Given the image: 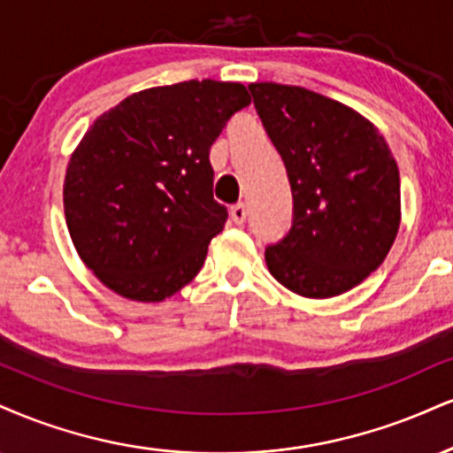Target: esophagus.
<instances>
[{
  "mask_svg": "<svg viewBox=\"0 0 453 453\" xmlns=\"http://www.w3.org/2000/svg\"><path fill=\"white\" fill-rule=\"evenodd\" d=\"M230 217H232V221L236 223V226H242V223L247 221V206H244L242 203L234 204L232 211H230Z\"/></svg>",
  "mask_w": 453,
  "mask_h": 453,
  "instance_id": "obj_1",
  "label": "esophagus"
}]
</instances>
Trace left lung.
<instances>
[{
  "instance_id": "1",
  "label": "left lung",
  "mask_w": 453,
  "mask_h": 453,
  "mask_svg": "<svg viewBox=\"0 0 453 453\" xmlns=\"http://www.w3.org/2000/svg\"><path fill=\"white\" fill-rule=\"evenodd\" d=\"M293 194V221L265 247L276 280L302 297L346 293L380 268L401 221V179L378 128L299 86H249Z\"/></svg>"
}]
</instances>
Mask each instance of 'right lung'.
I'll return each instance as SVG.
<instances>
[{"label":"right lung","instance_id":"1","mask_svg":"<svg viewBox=\"0 0 453 453\" xmlns=\"http://www.w3.org/2000/svg\"><path fill=\"white\" fill-rule=\"evenodd\" d=\"M249 103L236 81L189 80L130 95L92 124L63 203L71 241L103 285L162 302L198 274L227 221L212 198L211 145Z\"/></svg>","mask_w":453,"mask_h":453}]
</instances>
